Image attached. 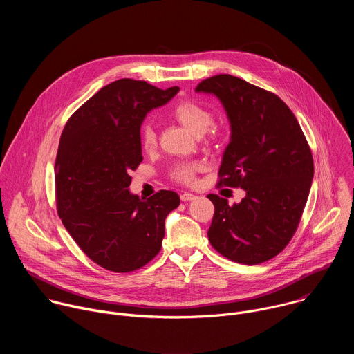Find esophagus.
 <instances>
[{
  "label": "esophagus",
  "instance_id": "34e87169",
  "mask_svg": "<svg viewBox=\"0 0 354 354\" xmlns=\"http://www.w3.org/2000/svg\"><path fill=\"white\" fill-rule=\"evenodd\" d=\"M194 198H197V196L193 194V193H189V192H183L180 194V200L182 201H190V200H194Z\"/></svg>",
  "mask_w": 354,
  "mask_h": 354
}]
</instances>
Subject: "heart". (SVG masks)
<instances>
[{"mask_svg": "<svg viewBox=\"0 0 354 354\" xmlns=\"http://www.w3.org/2000/svg\"><path fill=\"white\" fill-rule=\"evenodd\" d=\"M172 116L192 134L200 136L209 130L213 123L212 112L194 100H183L172 109ZM140 144L144 151H153L157 147V133L151 124H145L140 130ZM198 165L194 162H180L172 168V179L182 183L194 182V174Z\"/></svg>", "mask_w": 354, "mask_h": 354, "instance_id": "obj_1", "label": "heart"}]
</instances>
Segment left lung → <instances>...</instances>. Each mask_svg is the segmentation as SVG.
I'll return each instance as SVG.
<instances>
[{"mask_svg": "<svg viewBox=\"0 0 354 354\" xmlns=\"http://www.w3.org/2000/svg\"><path fill=\"white\" fill-rule=\"evenodd\" d=\"M196 92L217 96L230 120L218 185L246 193L232 206L207 196L216 210L209 241L234 262H266L286 248L304 212L314 178L310 145L294 113L269 91L220 74Z\"/></svg>", "mask_w": 354, "mask_h": 354, "instance_id": "8db88e82", "label": "left lung"}]
</instances>
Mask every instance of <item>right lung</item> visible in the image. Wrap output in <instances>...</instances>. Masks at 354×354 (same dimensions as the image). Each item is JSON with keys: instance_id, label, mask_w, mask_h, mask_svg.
Masks as SVG:
<instances>
[{"instance_id": "add662e5", "label": "right lung", "mask_w": 354, "mask_h": 354, "mask_svg": "<svg viewBox=\"0 0 354 354\" xmlns=\"http://www.w3.org/2000/svg\"><path fill=\"white\" fill-rule=\"evenodd\" d=\"M179 88L118 80L68 119L55 165L59 216L84 254L111 272H133L161 250L165 218L180 198L160 190L147 200L130 193V171L142 161L140 129L149 111Z\"/></svg>"}]
</instances>
